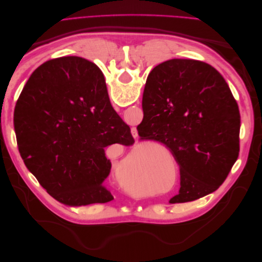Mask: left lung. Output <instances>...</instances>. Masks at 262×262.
Segmentation results:
<instances>
[{
	"mask_svg": "<svg viewBox=\"0 0 262 262\" xmlns=\"http://www.w3.org/2000/svg\"><path fill=\"white\" fill-rule=\"evenodd\" d=\"M140 140L167 146L180 166L184 203L215 191L239 154L241 115L224 77L205 62L171 59L147 76Z\"/></svg>",
	"mask_w": 262,
	"mask_h": 262,
	"instance_id": "8db88e82",
	"label": "left lung"
}]
</instances>
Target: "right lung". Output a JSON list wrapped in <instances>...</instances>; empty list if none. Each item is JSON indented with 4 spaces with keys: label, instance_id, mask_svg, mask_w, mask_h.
<instances>
[{
    "label": "right lung",
    "instance_id": "obj_1",
    "mask_svg": "<svg viewBox=\"0 0 262 262\" xmlns=\"http://www.w3.org/2000/svg\"><path fill=\"white\" fill-rule=\"evenodd\" d=\"M14 129L27 169L55 200L69 207L114 200L104 186L112 169L104 147L134 140L93 62L62 57L37 68L19 95Z\"/></svg>",
    "mask_w": 262,
    "mask_h": 262
}]
</instances>
